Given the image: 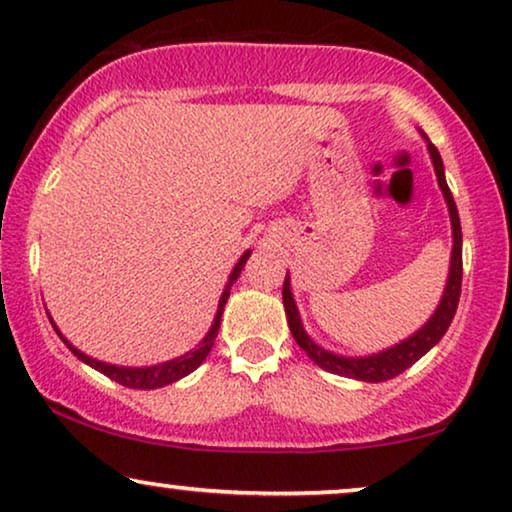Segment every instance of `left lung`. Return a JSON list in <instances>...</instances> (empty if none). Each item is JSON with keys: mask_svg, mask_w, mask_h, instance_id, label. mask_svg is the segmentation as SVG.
Listing matches in <instances>:
<instances>
[{"mask_svg": "<svg viewBox=\"0 0 512 512\" xmlns=\"http://www.w3.org/2000/svg\"><path fill=\"white\" fill-rule=\"evenodd\" d=\"M420 134L424 136V141H427L431 164H434V171H436V181L443 192L445 204H448L450 225H452V253H450L448 280H445L443 297H441V301H438L436 311L431 313V318L424 322V325L417 329L415 334H410L408 338H403V341L390 345V348L373 352V355H364V357L338 355V352L325 350L322 345L315 343L313 338L306 334L304 325H301L297 301H294V297H292L290 271H287V276H285L283 304H285L287 325H290L294 341L299 343V348L304 350L306 355L320 366V369L336 373V376L364 380V383H383V380L399 376V373L406 371L408 366H413L417 359L427 355V352L434 348L438 341H441V338L445 336V331H448V327H450L452 318H455V313H457L459 294H462V225H459V213H457L455 199H452L448 181H445L441 153H438L434 143L427 139V134L424 132H420Z\"/></svg>", "mask_w": 512, "mask_h": 512, "instance_id": "8db88e82", "label": "left lung"}]
</instances>
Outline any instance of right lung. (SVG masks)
I'll return each instance as SVG.
<instances>
[{"label":"right lung","mask_w":512,"mask_h":512,"mask_svg":"<svg viewBox=\"0 0 512 512\" xmlns=\"http://www.w3.org/2000/svg\"><path fill=\"white\" fill-rule=\"evenodd\" d=\"M248 257H250V250H246V253L239 257V262H236L232 273H229L225 290H222V294H220L218 311H215L213 325H211V329L206 331V336L201 338L197 348H192L190 352H185V355H181V357L169 359V362L153 364V366H118V364L99 362V359L85 355V352L78 350L74 343H69L67 338L62 336V331L57 329V325L53 322V318H50V315H48V320H50V325H53V329L57 331V336H60L62 341H64V345H67V348L74 352V355L81 359L83 364H88L95 371L104 373V376H109L111 380H115V383H120V385H125V387H132V390H157V387L171 385V383H176V380L190 376V373L194 369H199V364L208 357V352H211L213 343H215V336H218L220 318H222V311H225V304H227V299H229V290H232V285L236 283V278L241 276V271H243V266H246Z\"/></svg>","instance_id":"obj_1"}]
</instances>
